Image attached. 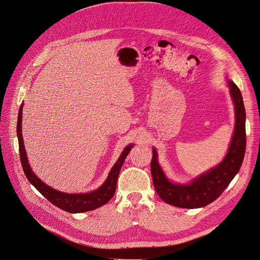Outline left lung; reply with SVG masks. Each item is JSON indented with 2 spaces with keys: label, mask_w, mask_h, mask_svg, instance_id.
I'll use <instances>...</instances> for the list:
<instances>
[{
  "label": "left lung",
  "mask_w": 260,
  "mask_h": 260,
  "mask_svg": "<svg viewBox=\"0 0 260 260\" xmlns=\"http://www.w3.org/2000/svg\"><path fill=\"white\" fill-rule=\"evenodd\" d=\"M235 109V127L228 152L217 167L201 174L191 183L171 182L157 161L152 148L151 175L157 195L166 203L181 208H199L215 201L238 174L246 151V111L242 93L232 81H228Z\"/></svg>",
  "instance_id": "obj_1"
}]
</instances>
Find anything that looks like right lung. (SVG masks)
<instances>
[{
  "mask_svg": "<svg viewBox=\"0 0 260 260\" xmlns=\"http://www.w3.org/2000/svg\"><path fill=\"white\" fill-rule=\"evenodd\" d=\"M22 106L21 104L18 112V118H17V138H18V146H19V155H20V162L23 169V172L26 174V177L28 180L37 188V190L46 198L50 202H52L57 207L67 211L72 212V214H77V212H84L89 211L92 209H95L102 205H105L109 202L110 199L115 194L116 191V184L118 175H119L120 169L125 160L126 155L129 153L131 149L133 148V144L127 145L124 150L122 151L121 155L118 158L116 164L111 169L108 178L100 186L98 190L93 191L91 193L87 194H68V193H62L60 191L54 190L51 186L46 185L44 182H42L32 171L30 165L28 162V157L26 153L25 146H23V140L21 135V116H22Z\"/></svg>",
  "mask_w": 260,
  "mask_h": 260,
  "instance_id": "obj_1",
  "label": "right lung"
}]
</instances>
